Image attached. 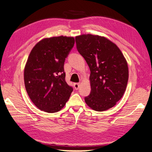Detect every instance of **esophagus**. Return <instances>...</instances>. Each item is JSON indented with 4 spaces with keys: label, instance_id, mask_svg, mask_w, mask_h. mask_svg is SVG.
I'll return each instance as SVG.
<instances>
[{
    "label": "esophagus",
    "instance_id": "obj_1",
    "mask_svg": "<svg viewBox=\"0 0 152 152\" xmlns=\"http://www.w3.org/2000/svg\"><path fill=\"white\" fill-rule=\"evenodd\" d=\"M74 86L76 90H78L80 87V83H74Z\"/></svg>",
    "mask_w": 152,
    "mask_h": 152
}]
</instances>
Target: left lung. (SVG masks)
<instances>
[{"mask_svg": "<svg viewBox=\"0 0 152 152\" xmlns=\"http://www.w3.org/2000/svg\"><path fill=\"white\" fill-rule=\"evenodd\" d=\"M76 48L91 70V91L84 101L96 111L110 109L121 99L127 87V61L119 48L104 37L91 34L76 37Z\"/></svg>", "mask_w": 152, "mask_h": 152, "instance_id": "1", "label": "left lung"}]
</instances>
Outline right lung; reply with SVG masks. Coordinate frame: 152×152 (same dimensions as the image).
Instances as JSON below:
<instances>
[{"label": "right lung", "mask_w": 152, "mask_h": 152, "mask_svg": "<svg viewBox=\"0 0 152 152\" xmlns=\"http://www.w3.org/2000/svg\"><path fill=\"white\" fill-rule=\"evenodd\" d=\"M74 43L72 37L45 38L31 51L24 70L25 86L33 103L41 110L59 111L73 91L66 82L64 66Z\"/></svg>", "instance_id": "obj_1"}]
</instances>
